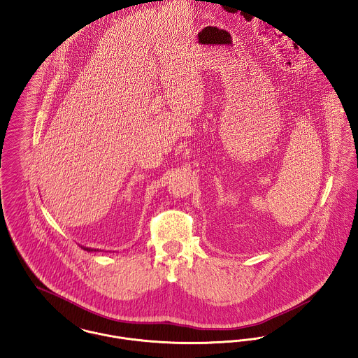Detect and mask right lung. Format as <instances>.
<instances>
[{
  "label": "right lung",
  "instance_id": "obj_1",
  "mask_svg": "<svg viewBox=\"0 0 358 358\" xmlns=\"http://www.w3.org/2000/svg\"><path fill=\"white\" fill-rule=\"evenodd\" d=\"M84 250H86V252H100L99 249H92V248H84V246H81Z\"/></svg>",
  "mask_w": 358,
  "mask_h": 358
}]
</instances>
